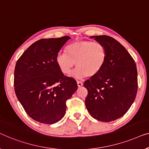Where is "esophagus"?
<instances>
[{
	"instance_id": "1",
	"label": "esophagus",
	"mask_w": 149,
	"mask_h": 149,
	"mask_svg": "<svg viewBox=\"0 0 149 149\" xmlns=\"http://www.w3.org/2000/svg\"><path fill=\"white\" fill-rule=\"evenodd\" d=\"M77 86H78V87H81V86L83 85V82H82V81H77Z\"/></svg>"
}]
</instances>
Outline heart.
Segmentation results:
<instances>
[{"label": "heart", "mask_w": 149, "mask_h": 149, "mask_svg": "<svg viewBox=\"0 0 149 149\" xmlns=\"http://www.w3.org/2000/svg\"><path fill=\"white\" fill-rule=\"evenodd\" d=\"M107 51L101 43L91 40L73 42L65 48V53L56 54L55 62L60 72L70 75L76 65L74 76L82 78L98 74L104 65Z\"/></svg>", "instance_id": "obj_1"}]
</instances>
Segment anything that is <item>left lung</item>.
<instances>
[{
    "label": "left lung",
    "instance_id": "1",
    "mask_svg": "<svg viewBox=\"0 0 149 149\" xmlns=\"http://www.w3.org/2000/svg\"><path fill=\"white\" fill-rule=\"evenodd\" d=\"M107 51L104 65L98 74L84 83L88 95L85 104L98 121L109 122L122 117L134 101L138 91L135 61L118 41L109 36H95Z\"/></svg>",
    "mask_w": 149,
    "mask_h": 149
}]
</instances>
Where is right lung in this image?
<instances>
[{"instance_id":"add662e5","label":"right lung","mask_w":149,"mask_h":149,"mask_svg":"<svg viewBox=\"0 0 149 149\" xmlns=\"http://www.w3.org/2000/svg\"><path fill=\"white\" fill-rule=\"evenodd\" d=\"M71 38L39 40L16 63L14 88L16 96L31 118L53 124L64 117L66 101L77 88V82L58 70L56 54Z\"/></svg>"}]
</instances>
